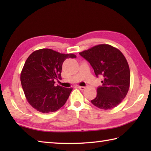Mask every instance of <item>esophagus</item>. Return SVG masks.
I'll return each instance as SVG.
<instances>
[{
	"instance_id": "obj_1",
	"label": "esophagus",
	"mask_w": 151,
	"mask_h": 151,
	"mask_svg": "<svg viewBox=\"0 0 151 151\" xmlns=\"http://www.w3.org/2000/svg\"><path fill=\"white\" fill-rule=\"evenodd\" d=\"M78 88L80 89V90H82V91H83V90H85V86H78Z\"/></svg>"
}]
</instances>
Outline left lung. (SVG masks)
Returning a JSON list of instances; mask_svg holds the SVG:
<instances>
[{"label": "left lung", "instance_id": "8db88e82", "mask_svg": "<svg viewBox=\"0 0 151 151\" xmlns=\"http://www.w3.org/2000/svg\"><path fill=\"white\" fill-rule=\"evenodd\" d=\"M90 63L96 76L103 75V86L91 103L98 108L108 110L121 103L130 87L131 73L126 58L118 48L106 44L94 46L79 52Z\"/></svg>", "mask_w": 151, "mask_h": 151}]
</instances>
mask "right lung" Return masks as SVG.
Listing matches in <instances>:
<instances>
[{
	"instance_id": "right-lung-1",
	"label": "right lung",
	"mask_w": 151,
	"mask_h": 151,
	"mask_svg": "<svg viewBox=\"0 0 151 151\" xmlns=\"http://www.w3.org/2000/svg\"><path fill=\"white\" fill-rule=\"evenodd\" d=\"M76 57L73 53L63 54L50 48H41L29 55L20 73V82L30 105L49 113L65 104L73 88L55 86V80L61 77L64 61Z\"/></svg>"
}]
</instances>
